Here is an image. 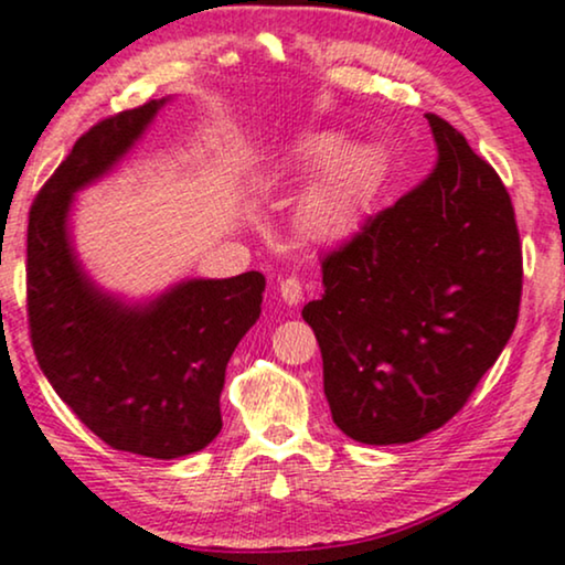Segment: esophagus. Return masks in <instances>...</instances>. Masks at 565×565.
<instances>
[{
    "instance_id": "obj_1",
    "label": "esophagus",
    "mask_w": 565,
    "mask_h": 565,
    "mask_svg": "<svg viewBox=\"0 0 565 565\" xmlns=\"http://www.w3.org/2000/svg\"><path fill=\"white\" fill-rule=\"evenodd\" d=\"M277 290H280V298L288 307H298V301L303 298V285L301 280H296V277H285V280L277 285Z\"/></svg>"
}]
</instances>
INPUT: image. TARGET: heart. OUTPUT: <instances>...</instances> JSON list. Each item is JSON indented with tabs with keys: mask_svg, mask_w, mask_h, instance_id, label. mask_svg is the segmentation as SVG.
Instances as JSON below:
<instances>
[{
	"mask_svg": "<svg viewBox=\"0 0 565 565\" xmlns=\"http://www.w3.org/2000/svg\"><path fill=\"white\" fill-rule=\"evenodd\" d=\"M290 169L315 174L296 214L307 241L335 245L360 232L383 179L373 145L343 142L341 131H315L296 148Z\"/></svg>",
	"mask_w": 565,
	"mask_h": 565,
	"instance_id": "b5f03b06",
	"label": "heart"
}]
</instances>
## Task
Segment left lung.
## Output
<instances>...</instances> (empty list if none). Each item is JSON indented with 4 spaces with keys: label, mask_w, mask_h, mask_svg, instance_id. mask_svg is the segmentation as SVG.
<instances>
[{
    "label": "left lung",
    "mask_w": 565,
    "mask_h": 565,
    "mask_svg": "<svg viewBox=\"0 0 565 565\" xmlns=\"http://www.w3.org/2000/svg\"><path fill=\"white\" fill-rule=\"evenodd\" d=\"M430 174L322 262L303 307L333 423L362 444H409L460 413L519 320L521 243L505 184L426 113Z\"/></svg>",
    "instance_id": "1"
}]
</instances>
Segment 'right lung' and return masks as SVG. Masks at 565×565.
Returning a JSON list of instances; mask_svg holds the SVG:
<instances>
[{
	"label": "right lung",
	"instance_id": "1",
	"mask_svg": "<svg viewBox=\"0 0 565 565\" xmlns=\"http://www.w3.org/2000/svg\"><path fill=\"white\" fill-rule=\"evenodd\" d=\"M171 97L92 126L33 201L29 322L42 373L78 420L121 452L174 460L222 430L227 362L262 315V271L184 277L126 298L86 271L73 241L76 195L121 166Z\"/></svg>",
	"mask_w": 565,
	"mask_h": 565
}]
</instances>
